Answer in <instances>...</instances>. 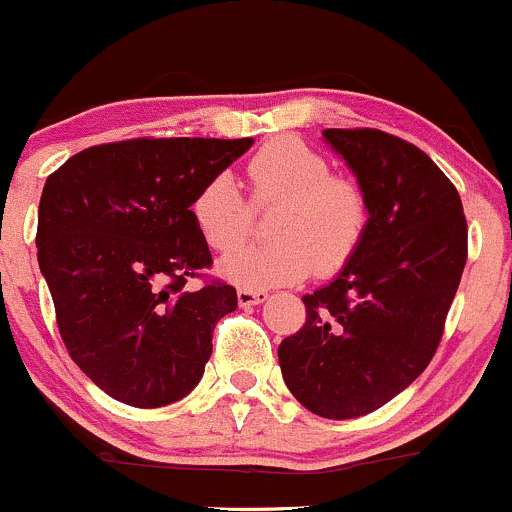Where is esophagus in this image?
I'll return each instance as SVG.
<instances>
[{
  "label": "esophagus",
  "instance_id": "1",
  "mask_svg": "<svg viewBox=\"0 0 512 512\" xmlns=\"http://www.w3.org/2000/svg\"><path fill=\"white\" fill-rule=\"evenodd\" d=\"M236 298H239V305L251 308V305H261L263 300L268 298V293L256 291V288H239V291H236Z\"/></svg>",
  "mask_w": 512,
  "mask_h": 512
}]
</instances>
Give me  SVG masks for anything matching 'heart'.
<instances>
[{
  "instance_id": "obj_1",
  "label": "heart",
  "mask_w": 512,
  "mask_h": 512,
  "mask_svg": "<svg viewBox=\"0 0 512 512\" xmlns=\"http://www.w3.org/2000/svg\"><path fill=\"white\" fill-rule=\"evenodd\" d=\"M251 203L279 204L271 245H236L250 233L253 210L229 175L209 179L192 202V219L214 251H230L219 271L249 288L295 283L318 271H340L370 229V197L357 179L335 175L330 160L300 138L268 140L246 165Z\"/></svg>"
}]
</instances>
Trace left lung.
Here are the masks:
<instances>
[{"instance_id":"left-lung-1","label":"left lung","mask_w":512,"mask_h":512,"mask_svg":"<svg viewBox=\"0 0 512 512\" xmlns=\"http://www.w3.org/2000/svg\"><path fill=\"white\" fill-rule=\"evenodd\" d=\"M370 197V229L340 276L303 295L305 323L278 345L305 409L355 419L409 387L444 335L468 256L456 187L424 150L374 128H328Z\"/></svg>"}]
</instances>
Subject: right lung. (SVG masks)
<instances>
[{
  "label": "right lung",
  "instance_id": "1",
  "mask_svg": "<svg viewBox=\"0 0 512 512\" xmlns=\"http://www.w3.org/2000/svg\"><path fill=\"white\" fill-rule=\"evenodd\" d=\"M251 138H133L88 147L49 175L39 268L71 360L118 402L165 407L192 392L236 288L204 276L199 189ZM199 277L203 286L186 281Z\"/></svg>",
  "mask_w": 512,
  "mask_h": 512
}]
</instances>
